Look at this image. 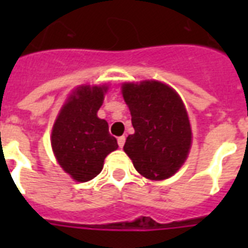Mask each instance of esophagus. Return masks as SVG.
<instances>
[{"label": "esophagus", "instance_id": "34e87169", "mask_svg": "<svg viewBox=\"0 0 248 248\" xmlns=\"http://www.w3.org/2000/svg\"><path fill=\"white\" fill-rule=\"evenodd\" d=\"M124 140H126V138H124V136H120V138H118V145H120V148H124Z\"/></svg>", "mask_w": 248, "mask_h": 248}]
</instances>
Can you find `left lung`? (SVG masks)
<instances>
[{"label":"left lung","instance_id":"1","mask_svg":"<svg viewBox=\"0 0 248 248\" xmlns=\"http://www.w3.org/2000/svg\"><path fill=\"white\" fill-rule=\"evenodd\" d=\"M122 95L135 130L124 151L144 177L169 179L185 162L192 145L184 103L175 90L158 81L124 83Z\"/></svg>","mask_w":248,"mask_h":248}]
</instances>
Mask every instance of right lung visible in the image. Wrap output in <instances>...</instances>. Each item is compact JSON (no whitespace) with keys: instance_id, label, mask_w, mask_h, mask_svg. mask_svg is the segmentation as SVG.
I'll return each instance as SVG.
<instances>
[{"instance_id":"obj_1","label":"right lung","mask_w":248,"mask_h":248,"mask_svg":"<svg viewBox=\"0 0 248 248\" xmlns=\"http://www.w3.org/2000/svg\"><path fill=\"white\" fill-rule=\"evenodd\" d=\"M107 86H79L68 97L51 132L58 163L76 181H89L100 173L105 157L118 148L108 122L97 117Z\"/></svg>"}]
</instances>
